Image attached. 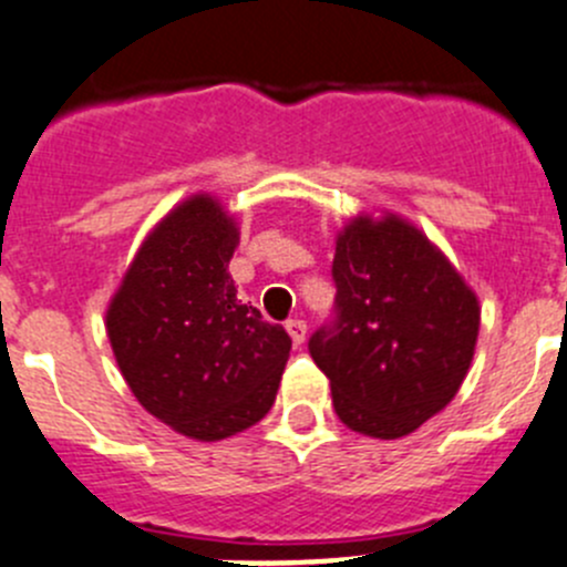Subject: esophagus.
Listing matches in <instances>:
<instances>
[{"label":"esophagus","mask_w":567,"mask_h":567,"mask_svg":"<svg viewBox=\"0 0 567 567\" xmlns=\"http://www.w3.org/2000/svg\"><path fill=\"white\" fill-rule=\"evenodd\" d=\"M285 329H288V334H290V340H293V346L305 343L307 323L301 321V318H290V321H285Z\"/></svg>","instance_id":"obj_1"}]
</instances>
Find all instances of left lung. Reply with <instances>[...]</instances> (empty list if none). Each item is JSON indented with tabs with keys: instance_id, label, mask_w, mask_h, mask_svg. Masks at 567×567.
I'll use <instances>...</instances> for the list:
<instances>
[{
	"instance_id": "8db88e82",
	"label": "left lung",
	"mask_w": 567,
	"mask_h": 567,
	"mask_svg": "<svg viewBox=\"0 0 567 567\" xmlns=\"http://www.w3.org/2000/svg\"><path fill=\"white\" fill-rule=\"evenodd\" d=\"M334 310L307 340L340 421L362 435H410L463 384L480 305L415 227L357 218L332 260Z\"/></svg>"
}]
</instances>
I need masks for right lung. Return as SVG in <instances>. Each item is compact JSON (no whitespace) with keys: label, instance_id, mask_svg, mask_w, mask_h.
Returning a JSON list of instances; mask_svg holds the SVG:
<instances>
[{"label":"right lung","instance_id":"add662e5","mask_svg":"<svg viewBox=\"0 0 567 567\" xmlns=\"http://www.w3.org/2000/svg\"><path fill=\"white\" fill-rule=\"evenodd\" d=\"M238 229L210 196L146 238L110 301L107 334L135 399L172 430L221 441L277 399L290 338L240 305L227 266Z\"/></svg>","mask_w":567,"mask_h":567}]
</instances>
